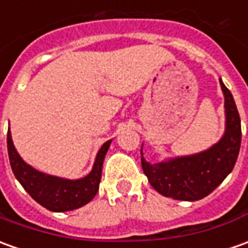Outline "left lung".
I'll use <instances>...</instances> for the list:
<instances>
[{
  "label": "left lung",
  "mask_w": 248,
  "mask_h": 248,
  "mask_svg": "<svg viewBox=\"0 0 248 248\" xmlns=\"http://www.w3.org/2000/svg\"><path fill=\"white\" fill-rule=\"evenodd\" d=\"M225 108V130L206 151L149 163L142 156L141 166L157 193L179 201H198L209 195L228 176L236 163L242 127L236 104L230 89L220 78ZM144 145V144H142Z\"/></svg>",
  "instance_id": "left-lung-1"
}]
</instances>
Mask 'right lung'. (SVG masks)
<instances>
[{
    "mask_svg": "<svg viewBox=\"0 0 248 248\" xmlns=\"http://www.w3.org/2000/svg\"><path fill=\"white\" fill-rule=\"evenodd\" d=\"M8 153L12 171L24 190L43 208L51 212H69L87 205L99 190L104 157L111 145L108 140L96 155L92 171L80 179H66L40 172L27 164L13 145L11 130H8Z\"/></svg>",
    "mask_w": 248,
    "mask_h": 248,
    "instance_id": "obj_1",
    "label": "right lung"
}]
</instances>
